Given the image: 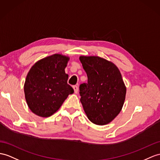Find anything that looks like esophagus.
Wrapping results in <instances>:
<instances>
[{"label": "esophagus", "mask_w": 160, "mask_h": 160, "mask_svg": "<svg viewBox=\"0 0 160 160\" xmlns=\"http://www.w3.org/2000/svg\"><path fill=\"white\" fill-rule=\"evenodd\" d=\"M73 89H74V91H75V93H77L78 91H79V88H78V86H77V85H74Z\"/></svg>", "instance_id": "1"}]
</instances>
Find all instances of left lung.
Listing matches in <instances>:
<instances>
[{
	"instance_id": "1",
	"label": "left lung",
	"mask_w": 160,
	"mask_h": 160,
	"mask_svg": "<svg viewBox=\"0 0 160 160\" xmlns=\"http://www.w3.org/2000/svg\"><path fill=\"white\" fill-rule=\"evenodd\" d=\"M87 73L88 83L79 86L80 101L88 119L97 125H105L122 111L126 88L118 68L98 56H80Z\"/></svg>"
}]
</instances>
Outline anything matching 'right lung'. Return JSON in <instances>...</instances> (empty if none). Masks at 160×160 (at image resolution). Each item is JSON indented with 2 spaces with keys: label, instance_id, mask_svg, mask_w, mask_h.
Here are the masks:
<instances>
[{
  "label": "right lung",
  "instance_id": "right-lung-1",
  "mask_svg": "<svg viewBox=\"0 0 160 160\" xmlns=\"http://www.w3.org/2000/svg\"><path fill=\"white\" fill-rule=\"evenodd\" d=\"M69 58L60 55L46 57L37 62L30 68L24 83L27 104L33 113L48 118L56 112L74 92L67 83L65 73Z\"/></svg>",
  "mask_w": 160,
  "mask_h": 160
}]
</instances>
